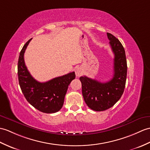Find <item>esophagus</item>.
I'll return each instance as SVG.
<instances>
[{"label":"esophagus","mask_w":150,"mask_h":150,"mask_svg":"<svg viewBox=\"0 0 150 150\" xmlns=\"http://www.w3.org/2000/svg\"><path fill=\"white\" fill-rule=\"evenodd\" d=\"M82 74V70L81 68H77L75 69V75L76 76H81Z\"/></svg>","instance_id":"obj_1"}]
</instances>
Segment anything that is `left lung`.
Segmentation results:
<instances>
[{
  "mask_svg": "<svg viewBox=\"0 0 150 150\" xmlns=\"http://www.w3.org/2000/svg\"><path fill=\"white\" fill-rule=\"evenodd\" d=\"M107 34L114 54L113 77L104 83L86 76L80 77L85 102L95 111L105 110L112 107L122 96L127 80V64L124 48L112 34L109 33Z\"/></svg>",
  "mask_w": 150,
  "mask_h": 150,
  "instance_id": "8db88e82",
  "label": "left lung"
}]
</instances>
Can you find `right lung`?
Returning a JSON list of instances; mask_svg holds the SVG:
<instances>
[{
  "label": "right lung",
  "mask_w": 150,
  "mask_h": 150,
  "mask_svg": "<svg viewBox=\"0 0 150 150\" xmlns=\"http://www.w3.org/2000/svg\"><path fill=\"white\" fill-rule=\"evenodd\" d=\"M24 45L18 62L19 84L24 96L31 105L45 113H55L60 110L69 83L75 79L73 71L58 76L46 82H40L34 79L26 67L24 53L30 40Z\"/></svg>",
  "instance_id": "add662e5"
}]
</instances>
